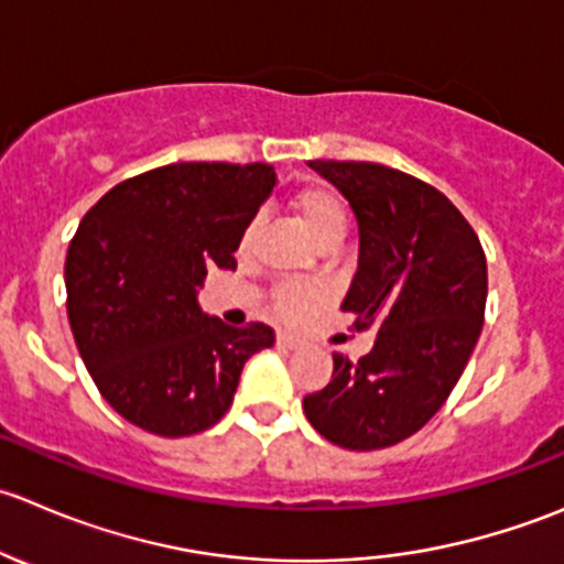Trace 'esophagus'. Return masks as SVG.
I'll return each mask as SVG.
<instances>
[{
  "mask_svg": "<svg viewBox=\"0 0 564 564\" xmlns=\"http://www.w3.org/2000/svg\"><path fill=\"white\" fill-rule=\"evenodd\" d=\"M276 345H282V348L293 350V348H299L301 339L295 337V334H290V332H280V334H276Z\"/></svg>",
  "mask_w": 564,
  "mask_h": 564,
  "instance_id": "34e87169",
  "label": "esophagus"
}]
</instances>
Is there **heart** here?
<instances>
[{"instance_id":"b5f03b06","label":"heart","mask_w":564,"mask_h":564,"mask_svg":"<svg viewBox=\"0 0 564 564\" xmlns=\"http://www.w3.org/2000/svg\"><path fill=\"white\" fill-rule=\"evenodd\" d=\"M293 208L301 216L306 230H310V236L317 241V247L321 243H339L348 232V208L328 188H304L301 194H295ZM252 236L254 227H247L241 238V249L249 247ZM323 301H326V290L310 282H288L276 290V310H280L284 321H301L310 312H315Z\"/></svg>"}]
</instances>
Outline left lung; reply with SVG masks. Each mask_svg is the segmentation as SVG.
Instances as JSON below:
<instances>
[{"mask_svg": "<svg viewBox=\"0 0 564 564\" xmlns=\"http://www.w3.org/2000/svg\"><path fill=\"white\" fill-rule=\"evenodd\" d=\"M359 225V269L343 312L376 328L359 361L334 354L332 381L304 398L310 425L356 453L414 436L458 383L485 321L488 265L477 232L431 183L370 161H310Z\"/></svg>", "mask_w": 564, "mask_h": 564, "instance_id": "8db88e82", "label": "left lung"}]
</instances>
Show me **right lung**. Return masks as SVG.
Wrapping results in <instances>:
<instances>
[{
    "label": "right lung",
    "mask_w": 564,
    "mask_h": 564,
    "mask_svg": "<svg viewBox=\"0 0 564 564\" xmlns=\"http://www.w3.org/2000/svg\"><path fill=\"white\" fill-rule=\"evenodd\" d=\"M274 166L183 161L117 183L79 221L65 258L68 321L106 403L164 438L227 414L243 365L274 345L265 323L232 328L199 310L210 269L274 192Z\"/></svg>",
    "instance_id": "add662e5"
}]
</instances>
